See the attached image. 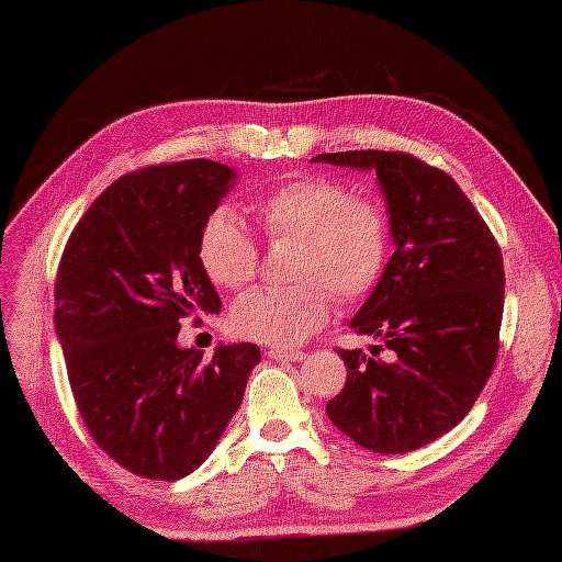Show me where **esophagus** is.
<instances>
[{
	"label": "esophagus",
	"mask_w": 562,
	"mask_h": 562,
	"mask_svg": "<svg viewBox=\"0 0 562 562\" xmlns=\"http://www.w3.org/2000/svg\"><path fill=\"white\" fill-rule=\"evenodd\" d=\"M266 355L270 357V360H274V362H302L304 357H306L300 350H282V348H270Z\"/></svg>",
	"instance_id": "esophagus-1"
}]
</instances>
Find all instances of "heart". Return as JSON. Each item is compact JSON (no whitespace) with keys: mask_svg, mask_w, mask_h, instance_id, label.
<instances>
[{"mask_svg":"<svg viewBox=\"0 0 562 562\" xmlns=\"http://www.w3.org/2000/svg\"><path fill=\"white\" fill-rule=\"evenodd\" d=\"M258 214L270 238H300L292 266L300 284L244 294L232 308L236 336L294 348L328 321L330 292L360 302L384 278L393 246L384 202L352 195L338 178H294L274 188ZM198 258L214 284L241 290L256 278L260 250L246 222L220 207L202 224Z\"/></svg>","mask_w":562,"mask_h":562,"instance_id":"heart-1","label":"heart"}]
</instances>
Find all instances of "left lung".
<instances>
[{"mask_svg": "<svg viewBox=\"0 0 562 562\" xmlns=\"http://www.w3.org/2000/svg\"><path fill=\"white\" fill-rule=\"evenodd\" d=\"M312 161L374 171L393 256L350 321L391 360L338 350L348 379L326 405L342 435L376 453H405L457 427L495 367L505 306L503 254L457 181L403 151H336Z\"/></svg>", "mask_w": 562, "mask_h": 562, "instance_id": "obj_1", "label": "left lung"}]
</instances>
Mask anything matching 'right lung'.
<instances>
[{
    "label": "right lung",
    "instance_id": "1",
    "mask_svg": "<svg viewBox=\"0 0 562 562\" xmlns=\"http://www.w3.org/2000/svg\"><path fill=\"white\" fill-rule=\"evenodd\" d=\"M236 171L210 159L117 178L79 220L55 282V330L93 441L130 473L178 481L217 447L260 362L254 342L212 360L178 345L181 318L220 314L198 258Z\"/></svg>",
    "mask_w": 562,
    "mask_h": 562
}]
</instances>
